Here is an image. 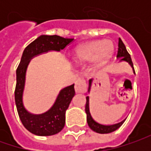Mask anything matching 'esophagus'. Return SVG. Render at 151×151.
<instances>
[{"label": "esophagus", "mask_w": 151, "mask_h": 151, "mask_svg": "<svg viewBox=\"0 0 151 151\" xmlns=\"http://www.w3.org/2000/svg\"><path fill=\"white\" fill-rule=\"evenodd\" d=\"M86 90V82L84 80L82 79H78L76 81V85H75V91L76 93H85Z\"/></svg>", "instance_id": "1"}]
</instances>
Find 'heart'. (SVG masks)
<instances>
[{
    "label": "heart",
    "mask_w": 151,
    "mask_h": 151,
    "mask_svg": "<svg viewBox=\"0 0 151 151\" xmlns=\"http://www.w3.org/2000/svg\"><path fill=\"white\" fill-rule=\"evenodd\" d=\"M114 45L111 40L97 39L81 44L73 52V60L78 65H86L92 61V67L101 68L112 58Z\"/></svg>",
    "instance_id": "obj_1"
}]
</instances>
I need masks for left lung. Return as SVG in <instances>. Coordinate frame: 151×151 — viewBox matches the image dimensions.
Instances as JSON below:
<instances>
[{"instance_id": "8db88e82", "label": "left lung", "mask_w": 151, "mask_h": 151, "mask_svg": "<svg viewBox=\"0 0 151 151\" xmlns=\"http://www.w3.org/2000/svg\"><path fill=\"white\" fill-rule=\"evenodd\" d=\"M117 59H120L119 62H127L133 69V71L134 72V65H133V62L131 60V57L129 54L128 53V51L126 50L124 44L123 43V41L121 40V38H119V50H118V55H117ZM93 82V79H90L89 80V83H88V91L87 92H90L91 88V85ZM86 121L88 126L90 127L91 130H93L96 133L98 134H109L112 133L113 131L117 130L121 125L124 123L125 119L123 121L119 122L118 124H102L98 123L95 119L92 118L91 114L90 112V106H89V96H86Z\"/></svg>"}]
</instances>
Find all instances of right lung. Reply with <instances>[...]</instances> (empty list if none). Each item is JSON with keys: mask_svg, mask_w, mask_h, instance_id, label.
<instances>
[{"mask_svg": "<svg viewBox=\"0 0 151 151\" xmlns=\"http://www.w3.org/2000/svg\"><path fill=\"white\" fill-rule=\"evenodd\" d=\"M74 38H65L57 35H41L28 44L22 53L17 69L15 102L21 121L29 132L38 136H50L60 132L65 124V112L75 96L74 84L60 91L54 104L48 111L40 114L28 112L23 104V91L27 66L32 58L50 51L60 52Z\"/></svg>", "mask_w": 151, "mask_h": 151, "instance_id": "obj_1", "label": "right lung"}]
</instances>
